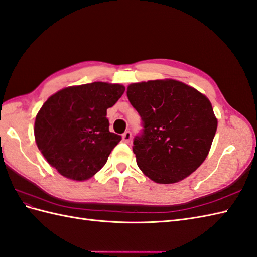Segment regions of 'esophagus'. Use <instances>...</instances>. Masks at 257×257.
<instances>
[{
	"mask_svg": "<svg viewBox=\"0 0 257 257\" xmlns=\"http://www.w3.org/2000/svg\"><path fill=\"white\" fill-rule=\"evenodd\" d=\"M130 139H131V133H130V131H124V133L122 134V140H123V142L128 143L130 141Z\"/></svg>",
	"mask_w": 257,
	"mask_h": 257,
	"instance_id": "esophagus-1",
	"label": "esophagus"
}]
</instances>
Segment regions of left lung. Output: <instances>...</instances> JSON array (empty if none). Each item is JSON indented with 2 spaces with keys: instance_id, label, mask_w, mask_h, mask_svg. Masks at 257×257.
<instances>
[{
  "instance_id": "obj_1",
  "label": "left lung",
  "mask_w": 257,
  "mask_h": 257,
  "mask_svg": "<svg viewBox=\"0 0 257 257\" xmlns=\"http://www.w3.org/2000/svg\"><path fill=\"white\" fill-rule=\"evenodd\" d=\"M127 96L141 117L133 151L145 174L173 184L204 162L217 131V119L205 95L174 80L134 83Z\"/></svg>"
}]
</instances>
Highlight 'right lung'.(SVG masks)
Here are the masks:
<instances>
[{
    "label": "right lung",
    "mask_w": 257,
    "mask_h": 257,
    "mask_svg": "<svg viewBox=\"0 0 257 257\" xmlns=\"http://www.w3.org/2000/svg\"><path fill=\"white\" fill-rule=\"evenodd\" d=\"M120 84L94 82L63 88L47 99L35 120V139L53 169L88 180L106 164L121 137L109 131L107 109L122 96Z\"/></svg>",
    "instance_id": "1"
}]
</instances>
